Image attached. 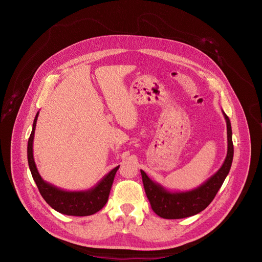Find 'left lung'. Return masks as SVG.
<instances>
[{
  "label": "left lung",
  "mask_w": 262,
  "mask_h": 262,
  "mask_svg": "<svg viewBox=\"0 0 262 262\" xmlns=\"http://www.w3.org/2000/svg\"><path fill=\"white\" fill-rule=\"evenodd\" d=\"M223 115L227 126V154L221 168L202 185L189 191H169L150 179L145 171L141 170L146 196L152 210L158 216L177 220L195 215L207 208L216 195L231 169L234 156L231 121L224 112Z\"/></svg>",
  "instance_id": "left-lung-1"
}]
</instances>
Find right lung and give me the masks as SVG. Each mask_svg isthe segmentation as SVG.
Returning <instances> with one entry per match:
<instances>
[{
  "mask_svg": "<svg viewBox=\"0 0 262 262\" xmlns=\"http://www.w3.org/2000/svg\"><path fill=\"white\" fill-rule=\"evenodd\" d=\"M38 115L39 112L34 119L33 130H31L30 137L28 139L27 158L31 176H33L36 182L39 192H40L45 201L52 209L58 211L59 213L66 214V215L87 216L98 212L104 208V205L108 201L110 189H112L114 178L117 170L119 169V166H117L113 170H110L106 176L102 177L97 185H95L89 190L69 191V190L60 189L45 181L37 169L33 153V143Z\"/></svg>",
  "mask_w": 262,
  "mask_h": 262,
  "instance_id": "add662e5",
  "label": "right lung"
}]
</instances>
